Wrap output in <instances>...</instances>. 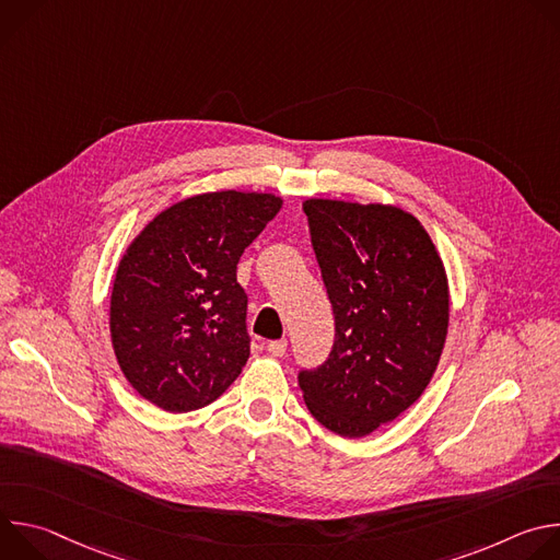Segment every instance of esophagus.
Masks as SVG:
<instances>
[{
	"instance_id": "34e87169",
	"label": "esophagus",
	"mask_w": 560,
	"mask_h": 560,
	"mask_svg": "<svg viewBox=\"0 0 560 560\" xmlns=\"http://www.w3.org/2000/svg\"><path fill=\"white\" fill-rule=\"evenodd\" d=\"M285 350H288V341L285 339H279V341H270L268 343V352H270V357H283L285 354Z\"/></svg>"
}]
</instances>
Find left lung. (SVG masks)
<instances>
[{"label":"left lung","mask_w":560,"mask_h":560,"mask_svg":"<svg viewBox=\"0 0 560 560\" xmlns=\"http://www.w3.org/2000/svg\"><path fill=\"white\" fill-rule=\"evenodd\" d=\"M303 212L337 335L299 387L318 423L359 439L428 387L447 337V277L430 234L401 208L307 199Z\"/></svg>","instance_id":"obj_1"}]
</instances>
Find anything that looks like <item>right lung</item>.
Instances as JSON below:
<instances>
[{
  "label": "right lung",
  "mask_w": 560,
  "mask_h": 560,
  "mask_svg": "<svg viewBox=\"0 0 560 560\" xmlns=\"http://www.w3.org/2000/svg\"><path fill=\"white\" fill-rule=\"evenodd\" d=\"M270 192H206L159 212L119 261L110 337L128 383L166 412L199 410L250 357L244 250L281 210Z\"/></svg>",
  "instance_id": "1"
}]
</instances>
